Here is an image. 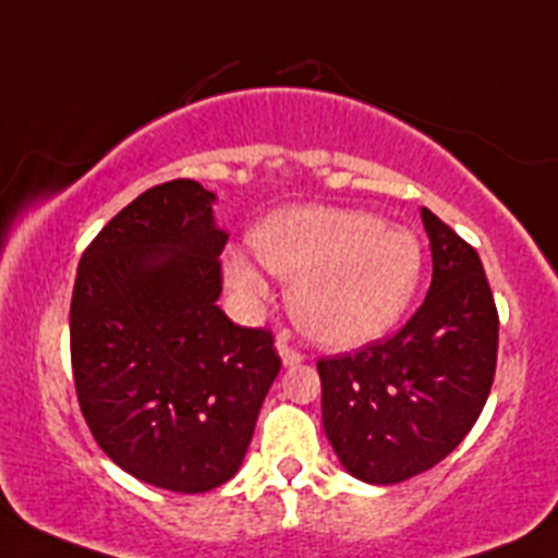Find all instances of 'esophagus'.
Masks as SVG:
<instances>
[{
    "label": "esophagus",
    "instance_id": "34e87169",
    "mask_svg": "<svg viewBox=\"0 0 558 558\" xmlns=\"http://www.w3.org/2000/svg\"><path fill=\"white\" fill-rule=\"evenodd\" d=\"M278 353H280V357H283V366H296V363L304 361V355L299 353V350L291 348V344L286 342V337L278 339Z\"/></svg>",
    "mask_w": 558,
    "mask_h": 558
}]
</instances>
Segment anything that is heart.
Segmentation results:
<instances>
[{
    "label": "heart",
    "instance_id": "b5f03b06",
    "mask_svg": "<svg viewBox=\"0 0 558 558\" xmlns=\"http://www.w3.org/2000/svg\"><path fill=\"white\" fill-rule=\"evenodd\" d=\"M251 245L269 272L294 280L289 304L302 331L339 350L385 337L412 302L422 269L417 234L366 210H278L251 232ZM225 272L240 304L267 299V278L240 251H227Z\"/></svg>",
    "mask_w": 558,
    "mask_h": 558
}]
</instances>
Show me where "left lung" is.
<instances>
[{
    "instance_id": "left-lung-1",
    "label": "left lung",
    "mask_w": 558,
    "mask_h": 558,
    "mask_svg": "<svg viewBox=\"0 0 558 558\" xmlns=\"http://www.w3.org/2000/svg\"><path fill=\"white\" fill-rule=\"evenodd\" d=\"M433 280L409 324L355 355L318 361L324 430L350 476L398 484L430 471L476 425L497 366V307L476 248L433 210Z\"/></svg>"
}]
</instances>
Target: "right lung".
Masks as SVG:
<instances>
[{"label": "right lung", "mask_w": 558, "mask_h": 558, "mask_svg": "<svg viewBox=\"0 0 558 558\" xmlns=\"http://www.w3.org/2000/svg\"><path fill=\"white\" fill-rule=\"evenodd\" d=\"M214 192L151 186L82 254L69 333L82 417L122 471L168 492H210L243 465L280 372L272 333L219 310L227 232Z\"/></svg>", "instance_id": "obj_1"}]
</instances>
